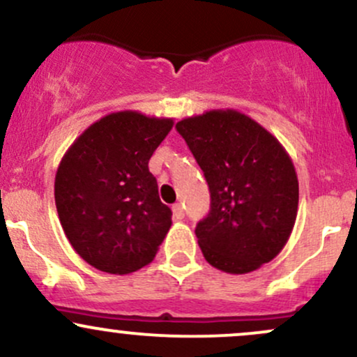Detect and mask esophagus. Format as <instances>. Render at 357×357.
Segmentation results:
<instances>
[{"label":"esophagus","instance_id":"1","mask_svg":"<svg viewBox=\"0 0 357 357\" xmlns=\"http://www.w3.org/2000/svg\"><path fill=\"white\" fill-rule=\"evenodd\" d=\"M172 217H174L176 220H183V218H185V208H183L181 203L172 205Z\"/></svg>","mask_w":357,"mask_h":357}]
</instances>
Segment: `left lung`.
<instances>
[{
  "mask_svg": "<svg viewBox=\"0 0 357 357\" xmlns=\"http://www.w3.org/2000/svg\"><path fill=\"white\" fill-rule=\"evenodd\" d=\"M176 128L210 188V213L195 230L206 262L245 274L273 261L298 213V178L287 149L234 108L186 116Z\"/></svg>",
  "mask_w": 357,
  "mask_h": 357,
  "instance_id": "obj_1",
  "label": "left lung"
}]
</instances>
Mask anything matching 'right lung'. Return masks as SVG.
<instances>
[{
  "mask_svg": "<svg viewBox=\"0 0 357 357\" xmlns=\"http://www.w3.org/2000/svg\"><path fill=\"white\" fill-rule=\"evenodd\" d=\"M174 120L121 109L101 116L70 144L54 197L73 249L93 268L130 274L154 261L171 229L149 159Z\"/></svg>",
  "mask_w": 357,
  "mask_h": 357,
  "instance_id": "obj_1",
  "label": "right lung"
}]
</instances>
